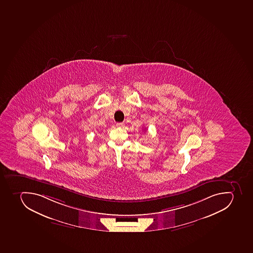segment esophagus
<instances>
[{"label": "esophagus", "mask_w": 253, "mask_h": 253, "mask_svg": "<svg viewBox=\"0 0 253 253\" xmlns=\"http://www.w3.org/2000/svg\"><path fill=\"white\" fill-rule=\"evenodd\" d=\"M116 126H117L118 127H124V123H117Z\"/></svg>", "instance_id": "1"}]
</instances>
